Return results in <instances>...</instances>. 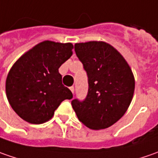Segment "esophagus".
Here are the masks:
<instances>
[{
	"mask_svg": "<svg viewBox=\"0 0 158 158\" xmlns=\"http://www.w3.org/2000/svg\"><path fill=\"white\" fill-rule=\"evenodd\" d=\"M70 90H71L72 93L74 94V92H75V87H74V86H71V87H70Z\"/></svg>",
	"mask_w": 158,
	"mask_h": 158,
	"instance_id": "34e87169",
	"label": "esophagus"
}]
</instances>
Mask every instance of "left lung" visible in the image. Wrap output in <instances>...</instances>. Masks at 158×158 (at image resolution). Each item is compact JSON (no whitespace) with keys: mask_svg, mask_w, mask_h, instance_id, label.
<instances>
[{"mask_svg":"<svg viewBox=\"0 0 158 158\" xmlns=\"http://www.w3.org/2000/svg\"><path fill=\"white\" fill-rule=\"evenodd\" d=\"M75 51L87 73L89 89L84 100H72V107L89 128H107L130 105L135 91L132 70L123 56L106 42L76 43Z\"/></svg>","mask_w":158,"mask_h":158,"instance_id":"1","label":"left lung"}]
</instances>
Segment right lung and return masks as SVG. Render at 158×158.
Listing matches in <instances>:
<instances>
[{
  "mask_svg": "<svg viewBox=\"0 0 158 158\" xmlns=\"http://www.w3.org/2000/svg\"><path fill=\"white\" fill-rule=\"evenodd\" d=\"M71 43L41 42L19 58L9 70L6 94L9 105L31 124L48 121L54 111L73 94L62 84L59 68L72 55Z\"/></svg>",
  "mask_w": 158,
  "mask_h": 158,
  "instance_id": "obj_1",
  "label": "right lung"
}]
</instances>
